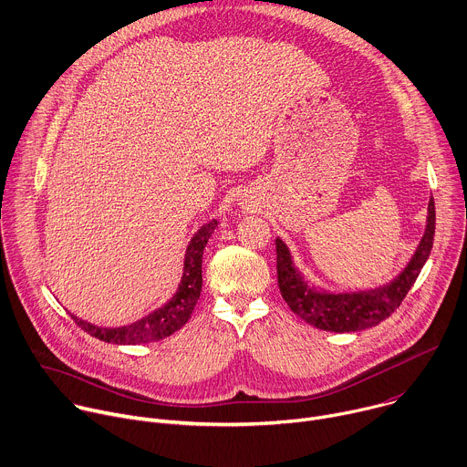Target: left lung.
<instances>
[{"label": "left lung", "instance_id": "1", "mask_svg": "<svg viewBox=\"0 0 467 467\" xmlns=\"http://www.w3.org/2000/svg\"><path fill=\"white\" fill-rule=\"evenodd\" d=\"M434 200L427 205L425 231L403 271L389 284L365 291H328L309 284L296 267L287 244L276 236V276L291 312L325 332H359L385 321L401 304L425 265L434 240Z\"/></svg>", "mask_w": 467, "mask_h": 467}]
</instances>
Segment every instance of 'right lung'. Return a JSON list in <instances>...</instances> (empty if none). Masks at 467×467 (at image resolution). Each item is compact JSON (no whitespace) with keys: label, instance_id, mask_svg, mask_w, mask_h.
<instances>
[{"label":"right lung","instance_id":"add662e5","mask_svg":"<svg viewBox=\"0 0 467 467\" xmlns=\"http://www.w3.org/2000/svg\"><path fill=\"white\" fill-rule=\"evenodd\" d=\"M216 225L218 222L211 220L203 223L191 238L185 251L182 280L176 287V293L163 306L155 307L148 316L124 327H97L71 314L73 321L89 336L111 345H144V343L165 339L174 332H178L191 319L192 309L200 298L202 284H203V276H202L203 249L211 234L214 233Z\"/></svg>","mask_w":467,"mask_h":467}]
</instances>
